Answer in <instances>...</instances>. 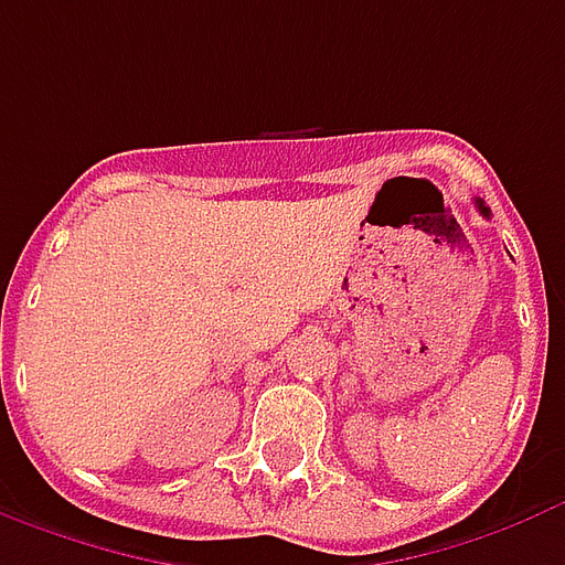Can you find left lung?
<instances>
[{
	"label": "left lung",
	"mask_w": 565,
	"mask_h": 565,
	"mask_svg": "<svg viewBox=\"0 0 565 565\" xmlns=\"http://www.w3.org/2000/svg\"><path fill=\"white\" fill-rule=\"evenodd\" d=\"M475 205H478V211H481V214H484V217H490V209H487L484 202H481V199H478V202H475Z\"/></svg>",
	"instance_id": "obj_1"
}]
</instances>
